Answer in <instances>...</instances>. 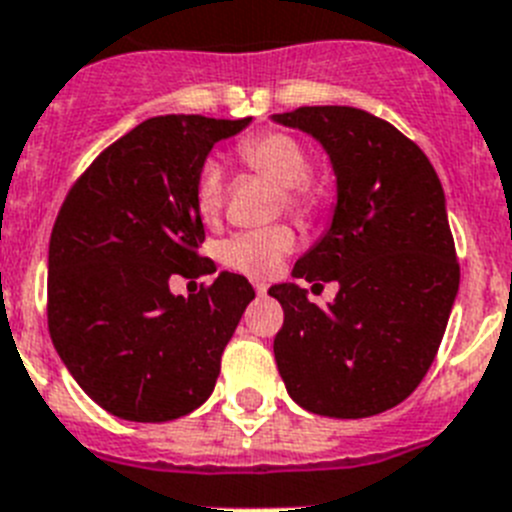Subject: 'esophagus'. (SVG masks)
<instances>
[{
	"instance_id": "34e87169",
	"label": "esophagus",
	"mask_w": 512,
	"mask_h": 512,
	"mask_svg": "<svg viewBox=\"0 0 512 512\" xmlns=\"http://www.w3.org/2000/svg\"><path fill=\"white\" fill-rule=\"evenodd\" d=\"M255 291H257V296L268 294V283H255Z\"/></svg>"
}]
</instances>
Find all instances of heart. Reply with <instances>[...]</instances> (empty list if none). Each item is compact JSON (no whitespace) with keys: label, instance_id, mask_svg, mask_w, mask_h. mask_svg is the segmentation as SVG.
Returning a JSON list of instances; mask_svg holds the SVG:
<instances>
[{"label":"heart","instance_id":"1","mask_svg":"<svg viewBox=\"0 0 512 512\" xmlns=\"http://www.w3.org/2000/svg\"><path fill=\"white\" fill-rule=\"evenodd\" d=\"M236 156L249 171L281 187L283 203L299 218H315L325 205V187L309 174V153L299 137L283 130H263L247 135L236 145ZM192 200L203 221H216L226 200L221 163L205 158L195 171ZM296 247V234L286 223L249 229L218 244V260L229 270L249 278H270L281 268L283 257Z\"/></svg>","mask_w":512,"mask_h":512}]
</instances>
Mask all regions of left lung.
Masks as SVG:
<instances>
[{"label": "left lung", "instance_id": "left-lung-1", "mask_svg": "<svg viewBox=\"0 0 512 512\" xmlns=\"http://www.w3.org/2000/svg\"><path fill=\"white\" fill-rule=\"evenodd\" d=\"M273 119L317 137L338 176L328 234L294 265L312 289L336 281V302L317 307L296 283L268 291L283 307L278 372L312 414H382L424 380L458 294L442 184L422 148L369 111L302 106Z\"/></svg>", "mask_w": 512, "mask_h": 512}]
</instances>
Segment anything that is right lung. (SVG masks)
<instances>
[{"label":"right lung","mask_w":512,"mask_h":512,"mask_svg":"<svg viewBox=\"0 0 512 512\" xmlns=\"http://www.w3.org/2000/svg\"><path fill=\"white\" fill-rule=\"evenodd\" d=\"M249 122L145 119L98 153L59 208L46 286L51 341L77 385L119 419L171 422L203 406L255 299L236 273L190 296L169 289L176 276L216 273L200 255L192 182L210 148Z\"/></svg>","instance_id":"1"}]
</instances>
